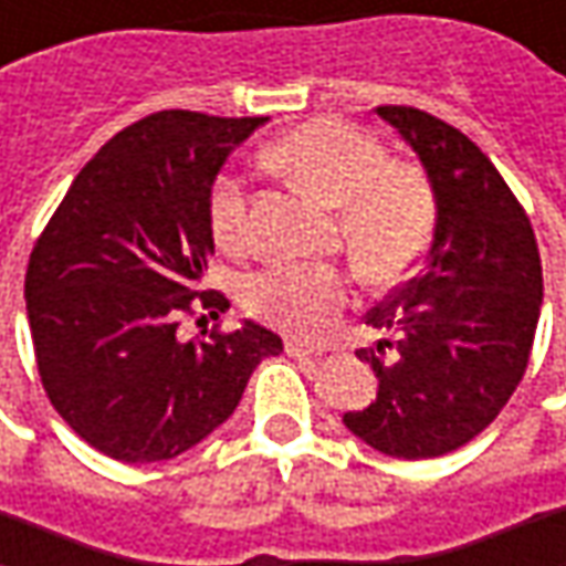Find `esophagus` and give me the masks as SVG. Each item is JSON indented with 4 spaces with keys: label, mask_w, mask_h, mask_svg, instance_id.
<instances>
[{
    "label": "esophagus",
    "mask_w": 566,
    "mask_h": 566,
    "mask_svg": "<svg viewBox=\"0 0 566 566\" xmlns=\"http://www.w3.org/2000/svg\"><path fill=\"white\" fill-rule=\"evenodd\" d=\"M286 353H290L293 359H315V356H321V349H317V346L298 343V339H286Z\"/></svg>",
    "instance_id": "34e87169"
}]
</instances>
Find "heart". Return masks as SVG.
Segmentation results:
<instances>
[{
  "label": "heart",
  "mask_w": 566,
  "mask_h": 566,
  "mask_svg": "<svg viewBox=\"0 0 566 566\" xmlns=\"http://www.w3.org/2000/svg\"><path fill=\"white\" fill-rule=\"evenodd\" d=\"M268 160L339 210L343 239L365 271H397L422 249L431 227L428 182L412 166L387 164L371 135L346 122H308L273 144ZM207 220L220 249H245L249 195L235 176L213 182ZM245 302L276 327L315 337L343 308L346 276L334 268L280 264L251 276Z\"/></svg>",
  "instance_id": "b5f03b06"
}]
</instances>
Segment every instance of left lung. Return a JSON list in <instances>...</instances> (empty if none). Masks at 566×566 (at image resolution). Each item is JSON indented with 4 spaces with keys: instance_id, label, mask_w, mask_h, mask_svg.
<instances>
[{
    "instance_id": "left-lung-1",
    "label": "left lung",
    "mask_w": 566,
    "mask_h": 566,
    "mask_svg": "<svg viewBox=\"0 0 566 566\" xmlns=\"http://www.w3.org/2000/svg\"><path fill=\"white\" fill-rule=\"evenodd\" d=\"M378 116L422 160L434 232L419 273L365 317L387 331L356 353L378 397L343 424L387 457L431 460L485 431L523 380L542 261L526 210L463 132L412 106H378Z\"/></svg>"
}]
</instances>
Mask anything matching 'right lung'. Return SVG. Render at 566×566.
<instances>
[{"label":"right lung","instance_id":"1","mask_svg":"<svg viewBox=\"0 0 566 566\" xmlns=\"http://www.w3.org/2000/svg\"><path fill=\"white\" fill-rule=\"evenodd\" d=\"M268 119L164 109L128 125L75 176L31 251L28 324L55 412L99 453L157 463L201 444L242 400L258 361L283 353L273 331L179 339L213 232L210 191L227 157ZM207 334V331H205Z\"/></svg>","mask_w":566,"mask_h":566}]
</instances>
